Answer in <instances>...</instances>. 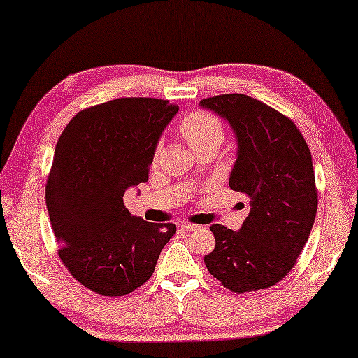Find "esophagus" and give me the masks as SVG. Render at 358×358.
I'll use <instances>...</instances> for the list:
<instances>
[{
  "label": "esophagus",
  "mask_w": 358,
  "mask_h": 358,
  "mask_svg": "<svg viewBox=\"0 0 358 358\" xmlns=\"http://www.w3.org/2000/svg\"><path fill=\"white\" fill-rule=\"evenodd\" d=\"M180 229L185 230V232H192V230H200V229H201V225H198V224H190V222H185V224L180 225Z\"/></svg>",
  "instance_id": "obj_1"
}]
</instances>
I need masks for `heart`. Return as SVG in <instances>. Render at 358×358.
<instances>
[{
	"label": "heart",
	"instance_id": "obj_1",
	"mask_svg": "<svg viewBox=\"0 0 358 358\" xmlns=\"http://www.w3.org/2000/svg\"><path fill=\"white\" fill-rule=\"evenodd\" d=\"M179 131L194 150L206 147H219L224 141V124L216 115L205 110H194L180 120ZM160 145L153 150V162L158 160Z\"/></svg>",
	"mask_w": 358,
	"mask_h": 358
}]
</instances>
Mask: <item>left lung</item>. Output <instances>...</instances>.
<instances>
[{
    "label": "left lung",
    "mask_w": 358,
    "mask_h": 358,
    "mask_svg": "<svg viewBox=\"0 0 358 358\" xmlns=\"http://www.w3.org/2000/svg\"><path fill=\"white\" fill-rule=\"evenodd\" d=\"M200 103L235 131L238 157L229 185L251 200L238 232L211 225L216 246L205 266L234 293L271 288L294 267L317 216L309 145L288 117L257 99L221 94Z\"/></svg>",
    "instance_id": "8db88e82"
}]
</instances>
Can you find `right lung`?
Here are the masks:
<instances>
[{"label":"right lung","mask_w":358,"mask_h":358,"mask_svg":"<svg viewBox=\"0 0 358 358\" xmlns=\"http://www.w3.org/2000/svg\"><path fill=\"white\" fill-rule=\"evenodd\" d=\"M178 106L123 97L81 110L60 134L46 184V206L59 257L71 277L118 298L155 271L174 224L131 216L128 187L147 182L158 137Z\"/></svg>","instance_id":"1"}]
</instances>
